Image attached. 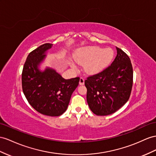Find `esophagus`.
Listing matches in <instances>:
<instances>
[{"label": "esophagus", "mask_w": 156, "mask_h": 156, "mask_svg": "<svg viewBox=\"0 0 156 156\" xmlns=\"http://www.w3.org/2000/svg\"><path fill=\"white\" fill-rule=\"evenodd\" d=\"M79 83L80 85H83V83H84V80H83V78H80V79Z\"/></svg>", "instance_id": "esophagus-1"}]
</instances>
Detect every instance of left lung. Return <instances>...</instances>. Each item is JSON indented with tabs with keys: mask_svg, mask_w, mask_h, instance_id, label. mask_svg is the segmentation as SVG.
I'll return each mask as SVG.
<instances>
[{
	"mask_svg": "<svg viewBox=\"0 0 156 156\" xmlns=\"http://www.w3.org/2000/svg\"><path fill=\"white\" fill-rule=\"evenodd\" d=\"M52 45L45 43L28 55L23 67L22 86L27 101L35 110L44 115L58 117L66 111L80 78L66 80L51 68L39 69Z\"/></svg>",
	"mask_w": 156,
	"mask_h": 156,
	"instance_id": "1",
	"label": "left lung"
}]
</instances>
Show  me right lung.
Instances as JSON below:
<instances>
[{
  "mask_svg": "<svg viewBox=\"0 0 156 156\" xmlns=\"http://www.w3.org/2000/svg\"><path fill=\"white\" fill-rule=\"evenodd\" d=\"M111 54L105 58L109 57ZM133 83V70L130 59L117 47V56L108 66L102 63L96 73L89 75L85 80L87 101L92 112L105 116L116 112L130 98Z\"/></svg>",
  "mask_w": 156,
  "mask_h": 156,
  "instance_id": "right-lung-1",
  "label": "right lung"
}]
</instances>
